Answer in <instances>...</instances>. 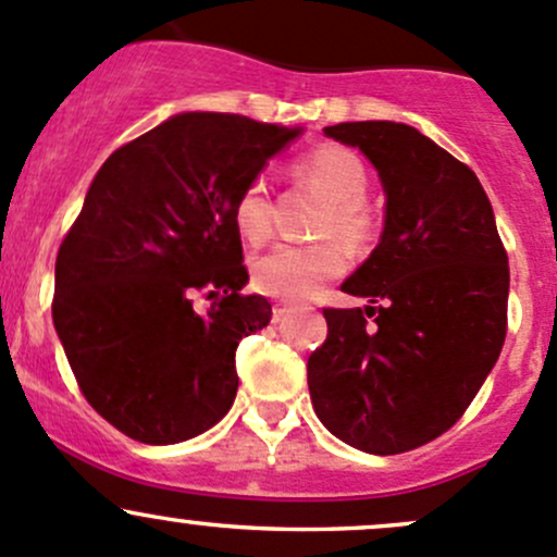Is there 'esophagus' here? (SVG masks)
<instances>
[{"mask_svg": "<svg viewBox=\"0 0 557 557\" xmlns=\"http://www.w3.org/2000/svg\"><path fill=\"white\" fill-rule=\"evenodd\" d=\"M288 312H290L288 305H274L272 307V320H274V323H280V320H283Z\"/></svg>", "mask_w": 557, "mask_h": 557, "instance_id": "esophagus-1", "label": "esophagus"}]
</instances>
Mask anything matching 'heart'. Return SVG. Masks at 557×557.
<instances>
[{"mask_svg":"<svg viewBox=\"0 0 557 557\" xmlns=\"http://www.w3.org/2000/svg\"><path fill=\"white\" fill-rule=\"evenodd\" d=\"M294 177L305 180L325 196V210L314 223L318 237H339L352 250H363L377 237V212L367 201L369 172L361 156L345 145H320L290 164ZM234 226L247 243L272 237L274 207L263 180H250L234 201ZM347 256L339 243L277 245L250 263L256 290L277 299H310L329 280L339 277Z\"/></svg>","mask_w":557,"mask_h":557,"instance_id":"heart-1","label":"heart"}]
</instances>
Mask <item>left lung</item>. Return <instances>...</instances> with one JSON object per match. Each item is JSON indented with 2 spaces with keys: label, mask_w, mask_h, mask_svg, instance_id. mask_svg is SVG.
Here are the masks:
<instances>
[{
  "label": "left lung",
  "mask_w": 557,
  "mask_h": 557,
  "mask_svg": "<svg viewBox=\"0 0 557 557\" xmlns=\"http://www.w3.org/2000/svg\"><path fill=\"white\" fill-rule=\"evenodd\" d=\"M385 185V232L342 283L374 307H325L307 361L320 423L372 455L409 453L460 420L507 336L509 258L476 174L407 123L325 126Z\"/></svg>",
  "instance_id": "obj_1"
}]
</instances>
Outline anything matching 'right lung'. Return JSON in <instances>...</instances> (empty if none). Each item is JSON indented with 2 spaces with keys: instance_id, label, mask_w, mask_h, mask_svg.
Segmentation results:
<instances>
[{
  "instance_id": "right-lung-1",
  "label": "right lung",
  "mask_w": 557,
  "mask_h": 557,
  "mask_svg": "<svg viewBox=\"0 0 557 557\" xmlns=\"http://www.w3.org/2000/svg\"><path fill=\"white\" fill-rule=\"evenodd\" d=\"M296 134L183 112L94 177L55 256L53 325L86 401L128 440L185 442L234 404L237 345L272 320L263 296L243 294L234 201Z\"/></svg>"
}]
</instances>
